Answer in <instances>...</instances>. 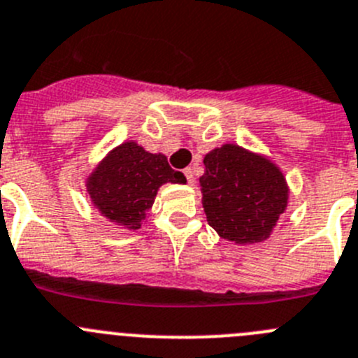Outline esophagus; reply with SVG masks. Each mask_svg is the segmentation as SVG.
Instances as JSON below:
<instances>
[{
	"label": "esophagus",
	"instance_id": "obj_1",
	"mask_svg": "<svg viewBox=\"0 0 358 358\" xmlns=\"http://www.w3.org/2000/svg\"><path fill=\"white\" fill-rule=\"evenodd\" d=\"M183 175H185L187 182H189V183H194V171H192V169L187 168L185 171H183Z\"/></svg>",
	"mask_w": 358,
	"mask_h": 358
}]
</instances>
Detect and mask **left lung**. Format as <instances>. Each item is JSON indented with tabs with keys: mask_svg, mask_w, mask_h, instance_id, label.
I'll list each match as a JSON object with an SVG mask.
<instances>
[{
	"mask_svg": "<svg viewBox=\"0 0 358 358\" xmlns=\"http://www.w3.org/2000/svg\"><path fill=\"white\" fill-rule=\"evenodd\" d=\"M203 162V208L220 238L235 243L268 238L288 205L289 190L280 169L238 145L212 150Z\"/></svg>",
	"mask_w": 358,
	"mask_h": 358,
	"instance_id": "1",
	"label": "left lung"
}]
</instances>
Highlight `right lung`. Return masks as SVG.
<instances>
[{"mask_svg": "<svg viewBox=\"0 0 358 358\" xmlns=\"http://www.w3.org/2000/svg\"><path fill=\"white\" fill-rule=\"evenodd\" d=\"M185 183L162 153H150L138 143L116 146L90 175L86 189L102 215L125 229L141 228L164 183Z\"/></svg>", "mask_w": 358, "mask_h": 358, "instance_id": "right-lung-1", "label": "right lung"}]
</instances>
